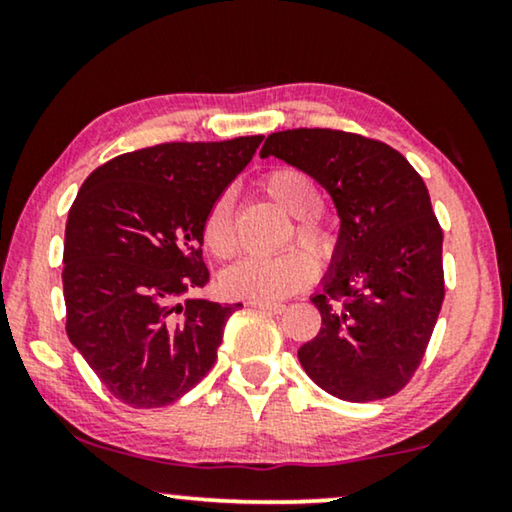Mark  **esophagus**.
<instances>
[{
    "label": "esophagus",
    "instance_id": "esophagus-1",
    "mask_svg": "<svg viewBox=\"0 0 512 512\" xmlns=\"http://www.w3.org/2000/svg\"><path fill=\"white\" fill-rule=\"evenodd\" d=\"M249 305L256 307V310H263L270 314H282L286 310V305H282V303H263V300H251Z\"/></svg>",
    "mask_w": 512,
    "mask_h": 512
}]
</instances>
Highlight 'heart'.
<instances>
[{
	"label": "heart",
	"mask_w": 512,
	"mask_h": 512,
	"mask_svg": "<svg viewBox=\"0 0 512 512\" xmlns=\"http://www.w3.org/2000/svg\"><path fill=\"white\" fill-rule=\"evenodd\" d=\"M263 188L279 207L296 216V237L300 244H305L319 256L331 254L335 237L331 226L317 212H312L319 202V188L310 174L300 172L296 167H275L263 177ZM202 237H205L207 249L214 256L228 258L235 254L237 230L233 191L216 195L205 216V223H202ZM314 275H317V265H314L312 256L303 249H291L268 258H240L223 270L221 286L230 296L275 303V300L289 298L296 291L305 289Z\"/></svg>",
	"instance_id": "1"
}]
</instances>
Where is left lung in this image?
Listing matches in <instances>:
<instances>
[{"instance_id":"obj_1","label":"left lung","mask_w":512,"mask_h":512,"mask_svg":"<svg viewBox=\"0 0 512 512\" xmlns=\"http://www.w3.org/2000/svg\"><path fill=\"white\" fill-rule=\"evenodd\" d=\"M310 174L340 219L317 338L298 349L314 384L349 403L401 391L429 345L445 296L443 230L424 179L391 146L326 128L275 132L261 158Z\"/></svg>"}]
</instances>
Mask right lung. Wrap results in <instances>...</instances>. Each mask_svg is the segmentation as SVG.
Returning <instances> with one entry per match:
<instances>
[{
    "label": "right lung",
    "mask_w": 512,
    "mask_h": 512,
    "mask_svg": "<svg viewBox=\"0 0 512 512\" xmlns=\"http://www.w3.org/2000/svg\"><path fill=\"white\" fill-rule=\"evenodd\" d=\"M261 142L158 144L83 181L65 228L67 338L118 401L163 408L212 370L242 303L193 296L209 282L202 223Z\"/></svg>",
    "instance_id": "right-lung-1"
}]
</instances>
